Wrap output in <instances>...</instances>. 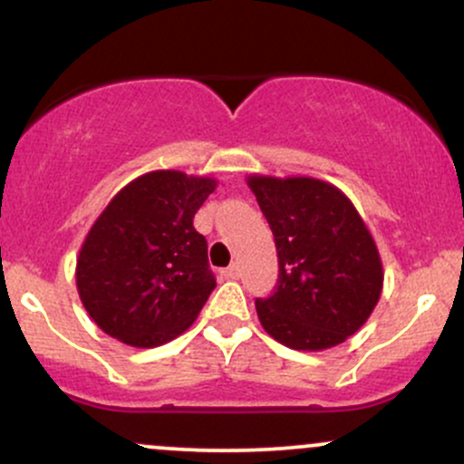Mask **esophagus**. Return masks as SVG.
<instances>
[{"instance_id": "obj_1", "label": "esophagus", "mask_w": 464, "mask_h": 464, "mask_svg": "<svg viewBox=\"0 0 464 464\" xmlns=\"http://www.w3.org/2000/svg\"><path fill=\"white\" fill-rule=\"evenodd\" d=\"M222 275H225L227 279H237V276H239V266L237 264L228 266V268L222 270Z\"/></svg>"}]
</instances>
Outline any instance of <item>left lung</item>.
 I'll return each instance as SVG.
<instances>
[{"label": "left lung", "mask_w": 464, "mask_h": 464, "mask_svg": "<svg viewBox=\"0 0 464 464\" xmlns=\"http://www.w3.org/2000/svg\"><path fill=\"white\" fill-rule=\"evenodd\" d=\"M273 228L279 285L257 299L266 334L296 351L343 344L369 321L384 266L369 227L343 189L312 177H246Z\"/></svg>", "instance_id": "left-lung-1"}]
</instances>
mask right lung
<instances>
[{
  "instance_id": "1",
  "label": "right lung",
  "mask_w": 464,
  "mask_h": 464,
  "mask_svg": "<svg viewBox=\"0 0 464 464\" xmlns=\"http://www.w3.org/2000/svg\"><path fill=\"white\" fill-rule=\"evenodd\" d=\"M216 185L214 177L154 169L104 207L76 259L80 301L104 334L152 349L196 321L216 279L194 216Z\"/></svg>"
}]
</instances>
